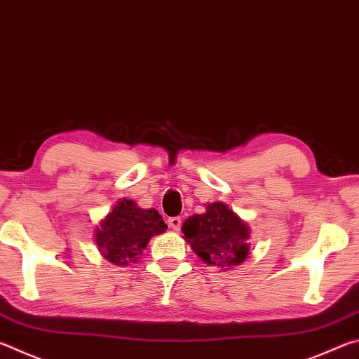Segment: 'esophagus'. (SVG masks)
<instances>
[{
  "label": "esophagus",
  "mask_w": 359,
  "mask_h": 359,
  "mask_svg": "<svg viewBox=\"0 0 359 359\" xmlns=\"http://www.w3.org/2000/svg\"><path fill=\"white\" fill-rule=\"evenodd\" d=\"M168 224L171 226L174 231H179L182 226V218L180 217H171L168 220Z\"/></svg>",
  "instance_id": "obj_1"
}]
</instances>
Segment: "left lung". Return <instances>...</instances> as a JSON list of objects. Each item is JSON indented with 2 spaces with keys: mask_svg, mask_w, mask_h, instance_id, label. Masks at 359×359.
Returning <instances> with one entry per match:
<instances>
[{
  "mask_svg": "<svg viewBox=\"0 0 359 359\" xmlns=\"http://www.w3.org/2000/svg\"><path fill=\"white\" fill-rule=\"evenodd\" d=\"M182 233L204 263L220 269H233L250 253V229L224 203L208 204L204 214L187 218Z\"/></svg>",
  "mask_w": 359,
  "mask_h": 359,
  "instance_id": "1",
  "label": "left lung"
}]
</instances>
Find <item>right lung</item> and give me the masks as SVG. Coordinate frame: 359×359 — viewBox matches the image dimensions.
Here are the masks:
<instances>
[{
    "label": "right lung",
    "mask_w": 359,
    "mask_h": 359,
    "mask_svg": "<svg viewBox=\"0 0 359 359\" xmlns=\"http://www.w3.org/2000/svg\"><path fill=\"white\" fill-rule=\"evenodd\" d=\"M168 226L155 209H141L131 199H120L95 229V242L107 261L117 266L137 263L149 241Z\"/></svg>",
    "instance_id": "1"
}]
</instances>
